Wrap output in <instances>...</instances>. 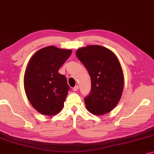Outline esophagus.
<instances>
[{"label": "esophagus", "instance_id": "1", "mask_svg": "<svg viewBox=\"0 0 154 154\" xmlns=\"http://www.w3.org/2000/svg\"><path fill=\"white\" fill-rule=\"evenodd\" d=\"M78 88H79V87L77 86V85H76L75 87H74V88H72V90H73V91L76 92V91H77V90H78Z\"/></svg>", "mask_w": 154, "mask_h": 154}]
</instances>
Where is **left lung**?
I'll return each instance as SVG.
<instances>
[{"instance_id":"1","label":"left lung","mask_w":154,"mask_h":154,"mask_svg":"<svg viewBox=\"0 0 154 154\" xmlns=\"http://www.w3.org/2000/svg\"><path fill=\"white\" fill-rule=\"evenodd\" d=\"M91 78V90L85 98L88 111L100 116L110 112L123 93V69L116 54L104 47L90 45L76 51Z\"/></svg>"}]
</instances>
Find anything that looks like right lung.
<instances>
[{
    "instance_id": "1",
    "label": "right lung",
    "mask_w": 154,
    "mask_h": 154,
    "mask_svg": "<svg viewBox=\"0 0 154 154\" xmlns=\"http://www.w3.org/2000/svg\"><path fill=\"white\" fill-rule=\"evenodd\" d=\"M72 54V50L54 46L44 47L33 55L24 75L27 98L38 112L54 116L64 106L69 86L59 68Z\"/></svg>"
}]
</instances>
